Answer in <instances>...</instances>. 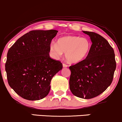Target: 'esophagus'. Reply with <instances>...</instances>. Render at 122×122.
Returning <instances> with one entry per match:
<instances>
[{"instance_id": "34e87169", "label": "esophagus", "mask_w": 122, "mask_h": 122, "mask_svg": "<svg viewBox=\"0 0 122 122\" xmlns=\"http://www.w3.org/2000/svg\"><path fill=\"white\" fill-rule=\"evenodd\" d=\"M63 67H68V66H67V64H65V63H63Z\"/></svg>"}]
</instances>
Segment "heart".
<instances>
[{
	"mask_svg": "<svg viewBox=\"0 0 122 122\" xmlns=\"http://www.w3.org/2000/svg\"><path fill=\"white\" fill-rule=\"evenodd\" d=\"M91 46V41L86 37L67 36L59 38L56 43L52 42L50 49L55 58H60L64 52L66 61L75 64L86 58Z\"/></svg>",
	"mask_w": 122,
	"mask_h": 122,
	"instance_id": "b5f03b06",
	"label": "heart"
}]
</instances>
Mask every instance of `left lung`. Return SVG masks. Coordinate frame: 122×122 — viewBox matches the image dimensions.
I'll return each mask as SVG.
<instances>
[{
	"label": "left lung",
	"mask_w": 122,
	"mask_h": 122,
	"mask_svg": "<svg viewBox=\"0 0 122 122\" xmlns=\"http://www.w3.org/2000/svg\"><path fill=\"white\" fill-rule=\"evenodd\" d=\"M91 38V49L85 59L70 68V88L73 95L91 99L103 93L112 84L116 61L114 51L100 34L82 31Z\"/></svg>",
	"instance_id": "obj_1"
}]
</instances>
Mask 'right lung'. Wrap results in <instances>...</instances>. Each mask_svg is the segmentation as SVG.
<instances>
[{
    "label": "right lung",
    "instance_id": "right-lung-1",
    "mask_svg": "<svg viewBox=\"0 0 122 122\" xmlns=\"http://www.w3.org/2000/svg\"><path fill=\"white\" fill-rule=\"evenodd\" d=\"M58 31L31 30L9 49L5 63L10 88L25 100H40L47 96L53 76L63 68L50 57V46Z\"/></svg>",
    "mask_w": 122,
    "mask_h": 122
}]
</instances>
